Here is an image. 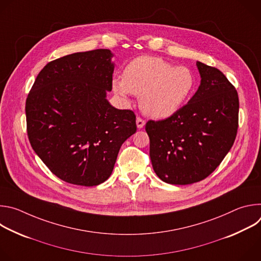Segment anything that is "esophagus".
I'll return each instance as SVG.
<instances>
[{
	"label": "esophagus",
	"instance_id": "1",
	"mask_svg": "<svg viewBox=\"0 0 261 261\" xmlns=\"http://www.w3.org/2000/svg\"><path fill=\"white\" fill-rule=\"evenodd\" d=\"M144 125H145V122L142 119H140V118L136 119V126L138 129H141Z\"/></svg>",
	"mask_w": 261,
	"mask_h": 261
}]
</instances>
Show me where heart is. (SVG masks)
<instances>
[{
    "mask_svg": "<svg viewBox=\"0 0 261 261\" xmlns=\"http://www.w3.org/2000/svg\"><path fill=\"white\" fill-rule=\"evenodd\" d=\"M114 93L124 101L139 96L143 114L155 119L168 118L190 100L195 89L194 73L185 66H175L153 56L132 60L123 77L111 82Z\"/></svg>",
    "mask_w": 261,
    "mask_h": 261,
    "instance_id": "b5f03b06",
    "label": "heart"
}]
</instances>
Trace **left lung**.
<instances>
[{"label": "left lung", "mask_w": 261, "mask_h": 261, "mask_svg": "<svg viewBox=\"0 0 261 261\" xmlns=\"http://www.w3.org/2000/svg\"><path fill=\"white\" fill-rule=\"evenodd\" d=\"M200 85L177 113L148 121L150 157L156 174L171 185H190L208 176L234 142L239 96L217 68L196 62Z\"/></svg>", "instance_id": "8db88e82"}]
</instances>
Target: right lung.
<instances>
[{
	"instance_id": "1",
	"label": "right lung",
	"mask_w": 261,
	"mask_h": 261,
	"mask_svg": "<svg viewBox=\"0 0 261 261\" xmlns=\"http://www.w3.org/2000/svg\"><path fill=\"white\" fill-rule=\"evenodd\" d=\"M109 49L75 53L48 63L25 102L35 153L59 178L98 186L111 174L122 144L136 132L135 115L107 100L115 63Z\"/></svg>"
}]
</instances>
